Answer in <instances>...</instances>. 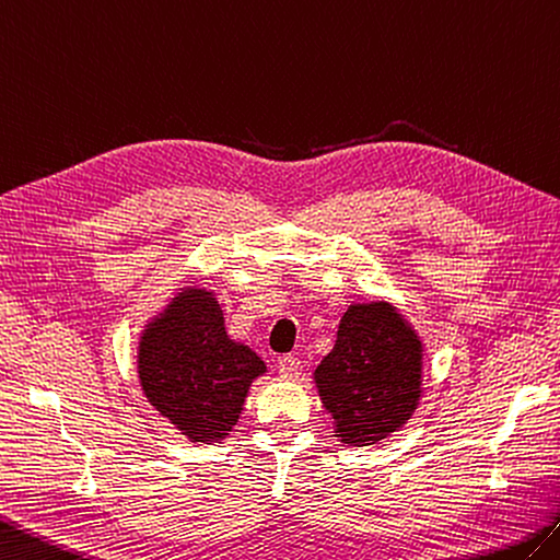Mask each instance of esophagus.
<instances>
[{
	"mask_svg": "<svg viewBox=\"0 0 560 560\" xmlns=\"http://www.w3.org/2000/svg\"><path fill=\"white\" fill-rule=\"evenodd\" d=\"M300 369H302V362L294 354H284L278 359V371L284 378H296L300 376Z\"/></svg>",
	"mask_w": 560,
	"mask_h": 560,
	"instance_id": "obj_1",
	"label": "esophagus"
}]
</instances>
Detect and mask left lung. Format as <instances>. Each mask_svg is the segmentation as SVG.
Returning a JSON list of instances; mask_svg holds the SVG:
<instances>
[{"label":"left lung","instance_id":"obj_1","mask_svg":"<svg viewBox=\"0 0 560 560\" xmlns=\"http://www.w3.org/2000/svg\"><path fill=\"white\" fill-rule=\"evenodd\" d=\"M419 335L388 302L350 304L338 340L314 371L335 439L371 445L412 419L421 397Z\"/></svg>","mask_w":560,"mask_h":560}]
</instances>
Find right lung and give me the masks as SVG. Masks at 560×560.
<instances>
[{
    "label": "right lung",
    "mask_w": 560,
    "mask_h": 560,
    "mask_svg": "<svg viewBox=\"0 0 560 560\" xmlns=\"http://www.w3.org/2000/svg\"><path fill=\"white\" fill-rule=\"evenodd\" d=\"M264 374L252 347L228 335L215 294L196 284L179 288L141 330V390L191 443L228 439L248 388Z\"/></svg>",
    "instance_id": "obj_1"
}]
</instances>
